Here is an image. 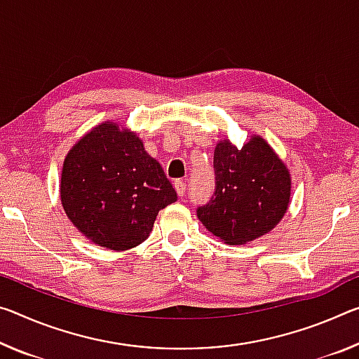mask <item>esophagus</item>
<instances>
[{"instance_id":"esophagus-1","label":"esophagus","mask_w":359,"mask_h":359,"mask_svg":"<svg viewBox=\"0 0 359 359\" xmlns=\"http://www.w3.org/2000/svg\"><path fill=\"white\" fill-rule=\"evenodd\" d=\"M174 189H175V191H177V195H179L180 198L185 196L187 185L184 184V182H182V180H175V182H174Z\"/></svg>"}]
</instances>
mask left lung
Here are the masks:
<instances>
[{
	"label": "left lung",
	"mask_w": 359,
	"mask_h": 359,
	"mask_svg": "<svg viewBox=\"0 0 359 359\" xmlns=\"http://www.w3.org/2000/svg\"><path fill=\"white\" fill-rule=\"evenodd\" d=\"M214 169V195L196 210L206 230L241 246L280 224L291 203V172L264 137L252 134L241 149L219 140Z\"/></svg>",
	"instance_id": "8db88e82"
}]
</instances>
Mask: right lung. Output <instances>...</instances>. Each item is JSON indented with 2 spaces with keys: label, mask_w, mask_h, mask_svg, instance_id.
Segmentation results:
<instances>
[{
  "label": "right lung",
  "mask_w": 359,
  "mask_h": 359,
  "mask_svg": "<svg viewBox=\"0 0 359 359\" xmlns=\"http://www.w3.org/2000/svg\"><path fill=\"white\" fill-rule=\"evenodd\" d=\"M177 193L134 130L94 126L68 150L60 174L67 217L90 243L128 251L150 236L156 215Z\"/></svg>",
  "instance_id": "right-lung-1"
}]
</instances>
